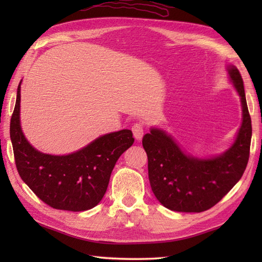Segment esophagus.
Listing matches in <instances>:
<instances>
[{
    "instance_id": "34e87169",
    "label": "esophagus",
    "mask_w": 262,
    "mask_h": 262,
    "mask_svg": "<svg viewBox=\"0 0 262 262\" xmlns=\"http://www.w3.org/2000/svg\"><path fill=\"white\" fill-rule=\"evenodd\" d=\"M132 132H133V134H134V137L136 138L137 141L142 140V137L144 135V126H143V124H141V122H136V124L132 126Z\"/></svg>"
}]
</instances>
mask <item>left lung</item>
I'll list each match as a JSON object with an SVG mask.
<instances>
[{"label": "left lung", "mask_w": 262, "mask_h": 262, "mask_svg": "<svg viewBox=\"0 0 262 262\" xmlns=\"http://www.w3.org/2000/svg\"><path fill=\"white\" fill-rule=\"evenodd\" d=\"M229 74L241 97L243 120L234 144L225 153L207 160L192 158L183 153L171 136L155 128L143 137L152 191L166 208L185 213L207 210L235 186L246 171L252 135L251 117L240 72L231 66Z\"/></svg>", "instance_id": "left-lung-1"}]
</instances>
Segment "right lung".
<instances>
[{
	"label": "right lung",
	"mask_w": 262,
	"mask_h": 262,
	"mask_svg": "<svg viewBox=\"0 0 262 262\" xmlns=\"http://www.w3.org/2000/svg\"><path fill=\"white\" fill-rule=\"evenodd\" d=\"M20 84L11 117L10 137L21 179L39 199L55 209L93 208L107 191L117 160L134 143L132 130L110 133L80 151L62 157L38 152L28 143L20 127Z\"/></svg>",
	"instance_id": "1"
}]
</instances>
